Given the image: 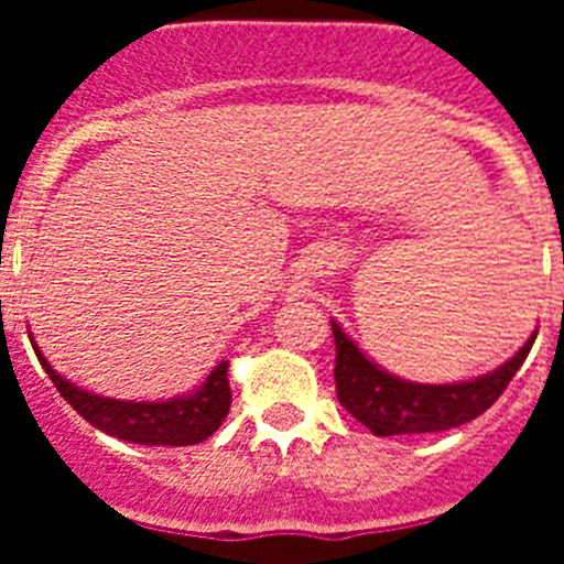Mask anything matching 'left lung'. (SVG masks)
Instances as JSON below:
<instances>
[{
	"label": "left lung",
	"instance_id": "left-lung-1",
	"mask_svg": "<svg viewBox=\"0 0 564 564\" xmlns=\"http://www.w3.org/2000/svg\"><path fill=\"white\" fill-rule=\"evenodd\" d=\"M336 338V395L344 410L372 435H423L455 430L491 406L534 347L536 330L495 372L460 383H415L381 370L347 333L330 322Z\"/></svg>",
	"mask_w": 564,
	"mask_h": 564
}]
</instances>
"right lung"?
I'll list each match as a JSON object with an SVG mask.
<instances>
[{
  "mask_svg": "<svg viewBox=\"0 0 564 564\" xmlns=\"http://www.w3.org/2000/svg\"><path fill=\"white\" fill-rule=\"evenodd\" d=\"M39 361L47 370L50 381L56 383L64 401L96 430L112 437H121L141 446H194L212 437L226 421L231 406V387H228V361H220L208 372L200 390L188 395L169 398V401H115V398L93 395L67 378L58 376L33 344Z\"/></svg>",
  "mask_w": 564,
  "mask_h": 564,
  "instance_id": "add662e5",
  "label": "right lung"
}]
</instances>
